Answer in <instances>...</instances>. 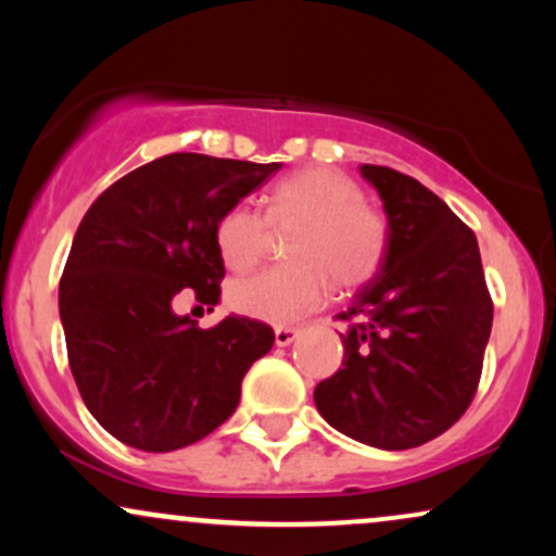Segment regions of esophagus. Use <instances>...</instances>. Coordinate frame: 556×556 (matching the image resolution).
<instances>
[{
    "mask_svg": "<svg viewBox=\"0 0 556 556\" xmlns=\"http://www.w3.org/2000/svg\"><path fill=\"white\" fill-rule=\"evenodd\" d=\"M300 334V329L295 327H277L274 329V342H277V348H287L290 342H295Z\"/></svg>",
    "mask_w": 556,
    "mask_h": 556,
    "instance_id": "34e87169",
    "label": "esophagus"
}]
</instances>
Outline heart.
Wrapping results in <instances>:
<instances>
[{
  "label": "heart",
  "mask_w": 556,
  "mask_h": 556,
  "mask_svg": "<svg viewBox=\"0 0 556 556\" xmlns=\"http://www.w3.org/2000/svg\"><path fill=\"white\" fill-rule=\"evenodd\" d=\"M287 238L290 264L229 285V308L266 324H290L327 295L361 290L379 274L389 251L384 214L363 201L353 177L329 167L287 175L266 195V212L235 203L216 225V248L227 269L248 271Z\"/></svg>",
  "instance_id": "b5f03b06"
}]
</instances>
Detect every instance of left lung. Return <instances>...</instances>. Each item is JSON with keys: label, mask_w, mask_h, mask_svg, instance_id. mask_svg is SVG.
Returning <instances> with one entry per match:
<instances>
[{"label": "left lung", "mask_w": 556, "mask_h": 556, "mask_svg": "<svg viewBox=\"0 0 556 556\" xmlns=\"http://www.w3.org/2000/svg\"><path fill=\"white\" fill-rule=\"evenodd\" d=\"M389 219L376 277L342 311V368L316 387L337 431L379 450L420 446L455 426L476 397L491 303L473 229L413 177L363 164Z\"/></svg>", "instance_id": "1"}]
</instances>
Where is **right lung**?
<instances>
[{"instance_id":"obj_1","label":"right lung","mask_w":556,"mask_h":556,"mask_svg":"<svg viewBox=\"0 0 556 556\" xmlns=\"http://www.w3.org/2000/svg\"><path fill=\"white\" fill-rule=\"evenodd\" d=\"M282 164L167 154L127 172L83 216L60 279L67 361L91 416L127 446L172 452L232 416L274 329L227 316L201 329L172 303H219L222 214Z\"/></svg>"}]
</instances>
